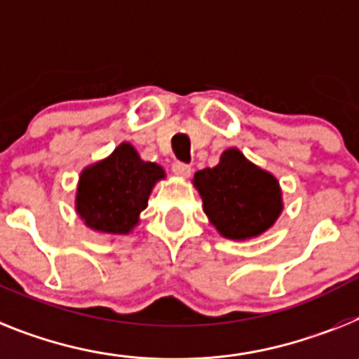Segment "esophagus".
<instances>
[{
	"mask_svg": "<svg viewBox=\"0 0 359 359\" xmlns=\"http://www.w3.org/2000/svg\"><path fill=\"white\" fill-rule=\"evenodd\" d=\"M171 170H173L177 177H189L191 175V165L184 164V162H173Z\"/></svg>",
	"mask_w": 359,
	"mask_h": 359,
	"instance_id": "1",
	"label": "esophagus"
}]
</instances>
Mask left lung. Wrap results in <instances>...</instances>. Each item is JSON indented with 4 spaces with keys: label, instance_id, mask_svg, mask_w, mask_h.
Segmentation results:
<instances>
[{
    "label": "left lung",
    "instance_id": "8db88e82",
    "mask_svg": "<svg viewBox=\"0 0 359 359\" xmlns=\"http://www.w3.org/2000/svg\"><path fill=\"white\" fill-rule=\"evenodd\" d=\"M204 212L228 239H250L266 231L283 210L276 177L245 158L239 149L222 153L215 168L195 173Z\"/></svg>",
    "mask_w": 359,
    "mask_h": 359
}]
</instances>
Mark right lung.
<instances>
[{
    "mask_svg": "<svg viewBox=\"0 0 359 359\" xmlns=\"http://www.w3.org/2000/svg\"><path fill=\"white\" fill-rule=\"evenodd\" d=\"M164 170L144 162L131 144H120L113 155L80 175L76 212L86 224L104 233H128Z\"/></svg>",
    "mask_w": 359,
    "mask_h": 359,
    "instance_id": "obj_1",
    "label": "right lung"
}]
</instances>
